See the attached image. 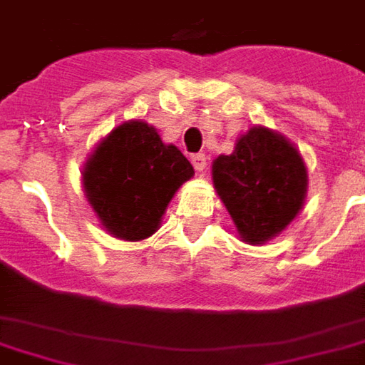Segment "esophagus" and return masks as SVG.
<instances>
[{
    "mask_svg": "<svg viewBox=\"0 0 365 365\" xmlns=\"http://www.w3.org/2000/svg\"><path fill=\"white\" fill-rule=\"evenodd\" d=\"M191 164H193V168H195L197 172H203V170L207 168V156H205V154H193V156H191Z\"/></svg>",
    "mask_w": 365,
    "mask_h": 365,
    "instance_id": "esophagus-1",
    "label": "esophagus"
}]
</instances>
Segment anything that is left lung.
I'll return each mask as SVG.
<instances>
[{
    "instance_id": "left-lung-1",
    "label": "left lung",
    "mask_w": 365,
    "mask_h": 365,
    "mask_svg": "<svg viewBox=\"0 0 365 365\" xmlns=\"http://www.w3.org/2000/svg\"><path fill=\"white\" fill-rule=\"evenodd\" d=\"M213 185L241 241L262 245L290 225L307 197L308 174L294 144L253 126L229 156L213 162Z\"/></svg>"
}]
</instances>
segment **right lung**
I'll list each match as a JSON object with an SVG mask.
<instances>
[{
  "mask_svg": "<svg viewBox=\"0 0 365 365\" xmlns=\"http://www.w3.org/2000/svg\"><path fill=\"white\" fill-rule=\"evenodd\" d=\"M193 175L187 158L164 144L144 120H128L98 142L83 170V185L101 225L116 239L154 235L168 203Z\"/></svg>",
  "mask_w": 365,
  "mask_h": 365,
  "instance_id": "obj_1",
  "label": "right lung"
}]
</instances>
